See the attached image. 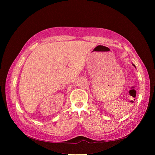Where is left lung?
I'll list each match as a JSON object with an SVG mask.
<instances>
[{"label":"left lung","mask_w":155,"mask_h":155,"mask_svg":"<svg viewBox=\"0 0 155 155\" xmlns=\"http://www.w3.org/2000/svg\"><path fill=\"white\" fill-rule=\"evenodd\" d=\"M133 66H134V64H133ZM134 67H135V66H134Z\"/></svg>","instance_id":"left-lung-1"}]
</instances>
